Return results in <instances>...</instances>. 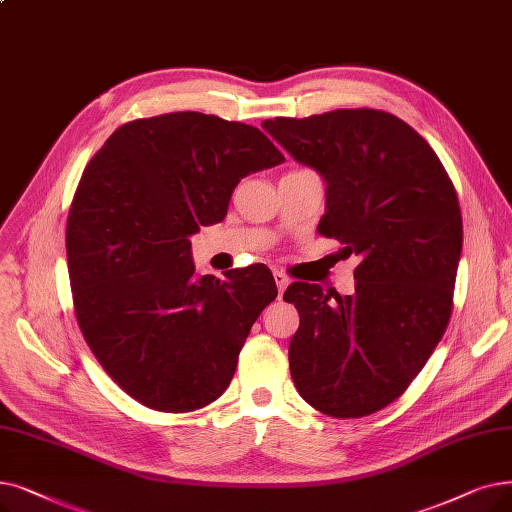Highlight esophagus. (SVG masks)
<instances>
[{
    "label": "esophagus",
    "mask_w": 512,
    "mask_h": 512,
    "mask_svg": "<svg viewBox=\"0 0 512 512\" xmlns=\"http://www.w3.org/2000/svg\"><path fill=\"white\" fill-rule=\"evenodd\" d=\"M274 280H276V286H278V293L282 295V293L286 291V286H288V276H286L284 272L276 270V272H274Z\"/></svg>",
    "instance_id": "34e87169"
}]
</instances>
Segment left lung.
I'll return each mask as SVG.
<instances>
[{"label": "left lung", "instance_id": "8db88e82", "mask_svg": "<svg viewBox=\"0 0 512 512\" xmlns=\"http://www.w3.org/2000/svg\"><path fill=\"white\" fill-rule=\"evenodd\" d=\"M263 129L326 182L318 232L358 255L355 293L293 282L288 364L299 395L335 416L389 406L416 379L452 316L462 251L454 184L429 142L385 110L341 108Z\"/></svg>", "mask_w": 512, "mask_h": 512}]
</instances>
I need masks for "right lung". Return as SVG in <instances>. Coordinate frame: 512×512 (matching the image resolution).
Returning a JSON list of instances; mask_svg holds the SVG:
<instances>
[{
  "mask_svg": "<svg viewBox=\"0 0 512 512\" xmlns=\"http://www.w3.org/2000/svg\"><path fill=\"white\" fill-rule=\"evenodd\" d=\"M280 163L257 127L186 110L121 125L85 167L66 221L75 316L136 402L192 412L228 389L278 288L261 265L194 278L190 236L226 217L242 177Z\"/></svg>",
  "mask_w": 512,
  "mask_h": 512,
  "instance_id": "1",
  "label": "right lung"
}]
</instances>
